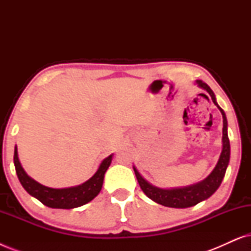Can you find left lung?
Returning <instances> with one entry per match:
<instances>
[{
  "label": "left lung",
  "mask_w": 251,
  "mask_h": 251,
  "mask_svg": "<svg viewBox=\"0 0 251 251\" xmlns=\"http://www.w3.org/2000/svg\"><path fill=\"white\" fill-rule=\"evenodd\" d=\"M197 84L199 87L204 89L205 91L210 95V97L214 101V104L217 106L219 111L223 115V150L219 156V160L216 164L215 169L211 171V174L200 183L191 185V186L180 187V188H160L150 184L149 181L144 179L140 176L138 170L133 167L135 175L138 180L139 186L142 188L144 193L149 197L151 200H153L156 203L162 204L164 207L170 208H188L192 205L198 204L199 202L210 198L212 194L217 191V188L221 186L223 178L225 176L226 169H227L229 162V139L227 136V120L223 109L219 107V105L216 101L215 94L212 92L210 87L203 81L197 80Z\"/></svg>",
  "instance_id": "left-lung-1"
}]
</instances>
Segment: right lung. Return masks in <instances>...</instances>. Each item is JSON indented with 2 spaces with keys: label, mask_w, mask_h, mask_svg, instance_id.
Wrapping results in <instances>:
<instances>
[{
  "label": "right lung",
  "mask_w": 251,
  "mask_h": 251,
  "mask_svg": "<svg viewBox=\"0 0 251 251\" xmlns=\"http://www.w3.org/2000/svg\"><path fill=\"white\" fill-rule=\"evenodd\" d=\"M112 156L113 154L101 161L98 170L96 171V174L90 179L83 184L78 185V186L68 188L47 187L42 184L37 183L33 178H30L25 173V170H24V168L19 162L17 146L15 147L13 162H15L18 179L20 184L23 185V187L27 191V193L36 198L37 200L49 208L73 209L88 203V202H90L92 199H95L99 194L102 187V183H104L105 173L112 162Z\"/></svg>",
  "instance_id": "add662e5"
}]
</instances>
